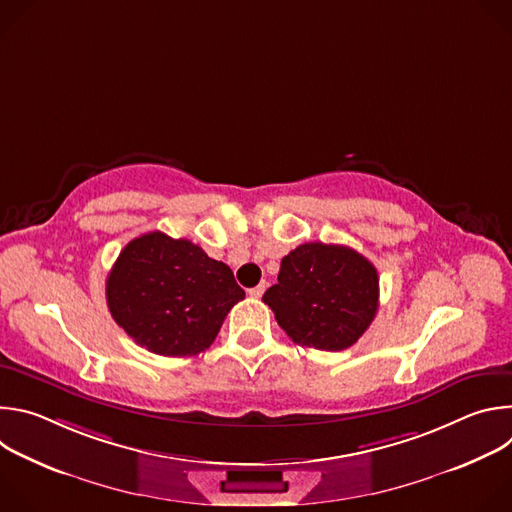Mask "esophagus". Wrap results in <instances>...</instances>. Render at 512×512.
<instances>
[{
	"instance_id": "1",
	"label": "esophagus",
	"mask_w": 512,
	"mask_h": 512,
	"mask_svg": "<svg viewBox=\"0 0 512 512\" xmlns=\"http://www.w3.org/2000/svg\"><path fill=\"white\" fill-rule=\"evenodd\" d=\"M265 287H267V283H265V281H263V283H259V285H255V287H251V289H249V296H251V298H255V300H259V298L263 296Z\"/></svg>"
}]
</instances>
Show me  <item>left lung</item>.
Here are the masks:
<instances>
[{
	"label": "left lung",
	"mask_w": 512,
	"mask_h": 512,
	"mask_svg": "<svg viewBox=\"0 0 512 512\" xmlns=\"http://www.w3.org/2000/svg\"><path fill=\"white\" fill-rule=\"evenodd\" d=\"M263 302L296 344L318 350L352 346L379 310L375 265L344 245L304 243L281 259Z\"/></svg>",
	"instance_id": "1"
}]
</instances>
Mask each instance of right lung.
Wrapping results in <instances>:
<instances>
[{
  "mask_svg": "<svg viewBox=\"0 0 512 512\" xmlns=\"http://www.w3.org/2000/svg\"><path fill=\"white\" fill-rule=\"evenodd\" d=\"M105 294L113 320L139 346L162 356L206 350L245 298L229 265L160 231L125 245L107 275Z\"/></svg>",
  "mask_w": 512,
  "mask_h": 512,
  "instance_id": "add662e5",
  "label": "right lung"
}]
</instances>
